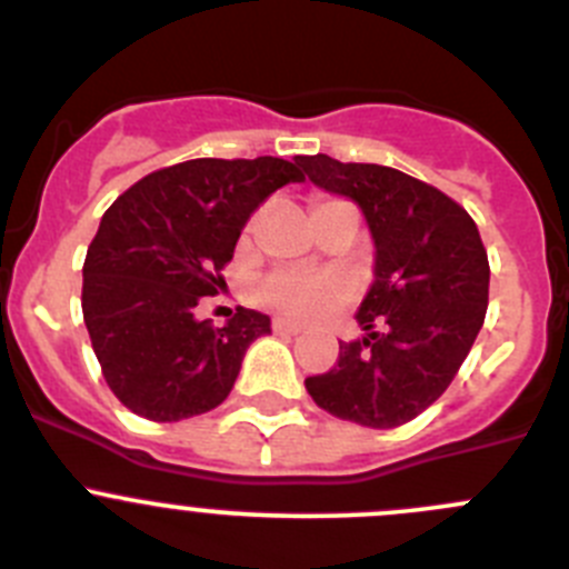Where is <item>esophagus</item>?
<instances>
[{"label":"esophagus","instance_id":"obj_1","mask_svg":"<svg viewBox=\"0 0 569 569\" xmlns=\"http://www.w3.org/2000/svg\"><path fill=\"white\" fill-rule=\"evenodd\" d=\"M273 330L276 333L296 336V333H301V325L299 321H290V319H273Z\"/></svg>","mask_w":569,"mask_h":569}]
</instances>
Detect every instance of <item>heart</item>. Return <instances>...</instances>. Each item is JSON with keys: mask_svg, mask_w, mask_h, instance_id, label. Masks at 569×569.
Wrapping results in <instances>:
<instances>
[{"mask_svg": "<svg viewBox=\"0 0 569 569\" xmlns=\"http://www.w3.org/2000/svg\"><path fill=\"white\" fill-rule=\"evenodd\" d=\"M330 204L341 202L325 199V202L316 204V210L330 208ZM259 293L268 305L296 316V319H316V316L333 310L345 299L347 288L339 276H299L281 270V273H273L261 281Z\"/></svg>", "mask_w": 569, "mask_h": 569, "instance_id": "heart-1", "label": "heart"}]
</instances>
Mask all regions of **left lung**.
Here are the masks:
<instances>
[{"label":"left lung","mask_w":569,"mask_h":569,"mask_svg":"<svg viewBox=\"0 0 569 569\" xmlns=\"http://www.w3.org/2000/svg\"><path fill=\"white\" fill-rule=\"evenodd\" d=\"M296 164L316 188L359 204L373 236V284L333 370L305 379L321 410L361 427H399L445 393L487 313L490 264L465 208L385 164L325 153Z\"/></svg>","instance_id":"1"}]
</instances>
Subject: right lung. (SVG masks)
<instances>
[{"mask_svg": "<svg viewBox=\"0 0 569 569\" xmlns=\"http://www.w3.org/2000/svg\"><path fill=\"white\" fill-rule=\"evenodd\" d=\"M305 182L293 162L190 159L124 190L99 222L82 268V313L113 396L150 421L222 405L270 316L239 308L222 328L196 319L250 213L273 190Z\"/></svg>", "mask_w": 569, "mask_h": 569, "instance_id": "right-lung-1", "label": "right lung"}]
</instances>
